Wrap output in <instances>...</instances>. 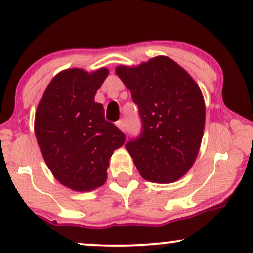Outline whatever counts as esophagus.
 Wrapping results in <instances>:
<instances>
[{
	"label": "esophagus",
	"instance_id": "1",
	"mask_svg": "<svg viewBox=\"0 0 253 253\" xmlns=\"http://www.w3.org/2000/svg\"><path fill=\"white\" fill-rule=\"evenodd\" d=\"M117 126H118V128L120 130H123V132L126 130V124H125L124 120H119L117 123Z\"/></svg>",
	"mask_w": 253,
	"mask_h": 253
}]
</instances>
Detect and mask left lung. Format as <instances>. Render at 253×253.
Instances as JSON below:
<instances>
[{
    "label": "left lung",
    "mask_w": 253,
    "mask_h": 253,
    "mask_svg": "<svg viewBox=\"0 0 253 253\" xmlns=\"http://www.w3.org/2000/svg\"><path fill=\"white\" fill-rule=\"evenodd\" d=\"M115 72L138 104L143 130L126 144L143 178L178 181L193 167L205 129L203 95L193 77L169 57L157 56Z\"/></svg>",
    "instance_id": "1"
}]
</instances>
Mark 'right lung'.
Listing matches in <instances>:
<instances>
[{"label":"right lung","mask_w":253,"mask_h":253,"mask_svg":"<svg viewBox=\"0 0 253 253\" xmlns=\"http://www.w3.org/2000/svg\"><path fill=\"white\" fill-rule=\"evenodd\" d=\"M109 71L66 69L52 78L40 100L34 133L42 155L58 182L90 191L107 181L109 159L125 134L104 119L95 95Z\"/></svg>","instance_id":"right-lung-1"}]
</instances>
